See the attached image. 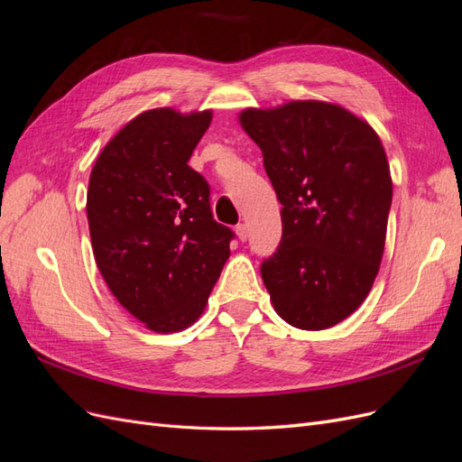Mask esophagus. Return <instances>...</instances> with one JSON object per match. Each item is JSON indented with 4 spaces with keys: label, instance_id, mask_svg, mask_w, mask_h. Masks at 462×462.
I'll return each mask as SVG.
<instances>
[{
    "label": "esophagus",
    "instance_id": "1",
    "mask_svg": "<svg viewBox=\"0 0 462 462\" xmlns=\"http://www.w3.org/2000/svg\"><path fill=\"white\" fill-rule=\"evenodd\" d=\"M235 233H236V236H239V239L245 243V241L248 239V226H246V223H239V226L235 227Z\"/></svg>",
    "mask_w": 462,
    "mask_h": 462
}]
</instances>
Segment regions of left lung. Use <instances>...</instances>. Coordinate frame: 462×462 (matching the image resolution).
Here are the masks:
<instances>
[{
	"label": "left lung",
	"mask_w": 462,
	"mask_h": 462,
	"mask_svg": "<svg viewBox=\"0 0 462 462\" xmlns=\"http://www.w3.org/2000/svg\"><path fill=\"white\" fill-rule=\"evenodd\" d=\"M282 202L283 235L260 265L275 312L299 329L351 316L372 289L393 197L380 136L335 104L245 109Z\"/></svg>",
	"instance_id": "8db88e82"
}]
</instances>
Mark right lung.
Instances as JSON below:
<instances>
[{
	"label": "right lung",
	"mask_w": 462,
	"mask_h": 462,
	"mask_svg": "<svg viewBox=\"0 0 462 462\" xmlns=\"http://www.w3.org/2000/svg\"><path fill=\"white\" fill-rule=\"evenodd\" d=\"M212 111H144L111 138L90 173L87 216L109 291L148 329L171 333L202 314L235 233L189 165Z\"/></svg>",
	"instance_id": "1"
}]
</instances>
